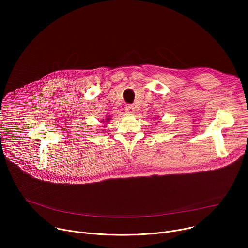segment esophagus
I'll list each match as a JSON object with an SVG mask.
<instances>
[{"mask_svg":"<svg viewBox=\"0 0 248 248\" xmlns=\"http://www.w3.org/2000/svg\"><path fill=\"white\" fill-rule=\"evenodd\" d=\"M125 112L127 113V114H130V115H132V114H134V107L132 105H127V106H125Z\"/></svg>","mask_w":248,"mask_h":248,"instance_id":"1","label":"esophagus"}]
</instances>
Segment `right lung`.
<instances>
[{
	"label": "right lung",
	"mask_w": 248,
	"mask_h": 248,
	"mask_svg": "<svg viewBox=\"0 0 248 248\" xmlns=\"http://www.w3.org/2000/svg\"><path fill=\"white\" fill-rule=\"evenodd\" d=\"M107 120H110V119H107Z\"/></svg>",
	"instance_id": "add662e5"
}]
</instances>
